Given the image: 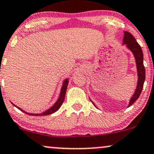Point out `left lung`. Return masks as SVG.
Wrapping results in <instances>:
<instances>
[{
	"label": "left lung",
	"mask_w": 154,
	"mask_h": 154,
	"mask_svg": "<svg viewBox=\"0 0 154 154\" xmlns=\"http://www.w3.org/2000/svg\"><path fill=\"white\" fill-rule=\"evenodd\" d=\"M123 44L126 45L128 49L131 50L132 53H133L134 57H135L138 72V82L137 89H136L135 92H134V95L129 101V104L128 105V106H130L137 100V99L139 98L140 94H141L142 89H143V83H144L145 81L146 72L145 67L143 66V52H142L141 48L139 43L136 41V39L134 38V37L130 32L124 31ZM91 102L93 103L92 101H91ZM93 104L94 105V103H93Z\"/></svg>",
	"instance_id": "1"
}]
</instances>
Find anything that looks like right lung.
<instances>
[{"instance_id":"add662e5","label":"right lung","mask_w":154,"mask_h":154,"mask_svg":"<svg viewBox=\"0 0 154 154\" xmlns=\"http://www.w3.org/2000/svg\"><path fill=\"white\" fill-rule=\"evenodd\" d=\"M68 82H69V79H65V81L63 82V87H62V88H61V91H60V97H59V98H58V100H57V102L54 103V104L52 106L51 108H50L49 109H48L47 111H45V112L41 113V114H31V113L26 112H25V111H23L22 109L17 107L16 105H15L14 104H13V103H12V104L14 105L15 106H16L17 108H18L19 109L22 111V112L25 113V114H28V115H31V116H45V115H49V114H53L54 112H57V111L59 109L60 106H61V105L63 104L64 100H65V94H66V91H67Z\"/></svg>"}]
</instances>
